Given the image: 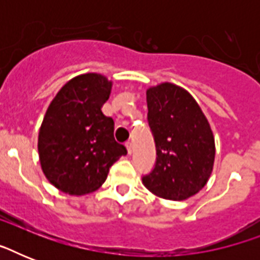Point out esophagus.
Instances as JSON below:
<instances>
[{
    "instance_id": "obj_1",
    "label": "esophagus",
    "mask_w": 260,
    "mask_h": 260,
    "mask_svg": "<svg viewBox=\"0 0 260 260\" xmlns=\"http://www.w3.org/2000/svg\"><path fill=\"white\" fill-rule=\"evenodd\" d=\"M126 150H128V154H132V151H134V146H132V142H126L125 143Z\"/></svg>"
}]
</instances>
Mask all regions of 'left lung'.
<instances>
[{"instance_id":"obj_1","label":"left lung","mask_w":260,"mask_h":260,"mask_svg":"<svg viewBox=\"0 0 260 260\" xmlns=\"http://www.w3.org/2000/svg\"><path fill=\"white\" fill-rule=\"evenodd\" d=\"M147 106L156 160L143 175V185L166 200H186L198 193L212 174L216 151L209 122L196 100L173 83L147 90Z\"/></svg>"}]
</instances>
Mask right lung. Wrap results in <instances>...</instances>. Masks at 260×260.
Listing matches in <instances>:
<instances>
[{"instance_id":"right-lung-1","label":"right lung","mask_w":260,"mask_h":260,"mask_svg":"<svg viewBox=\"0 0 260 260\" xmlns=\"http://www.w3.org/2000/svg\"><path fill=\"white\" fill-rule=\"evenodd\" d=\"M112 82L79 75L55 95L39 131V158L47 179L63 193L83 196L105 182L126 148L114 140V121L102 113Z\"/></svg>"}]
</instances>
